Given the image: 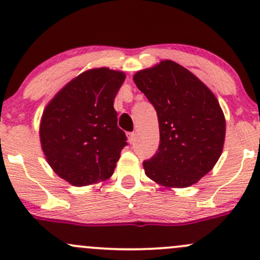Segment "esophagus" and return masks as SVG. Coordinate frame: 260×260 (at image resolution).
Listing matches in <instances>:
<instances>
[{
	"mask_svg": "<svg viewBox=\"0 0 260 260\" xmlns=\"http://www.w3.org/2000/svg\"><path fill=\"white\" fill-rule=\"evenodd\" d=\"M134 140H136V133H128V143H129V144H133Z\"/></svg>",
	"mask_w": 260,
	"mask_h": 260,
	"instance_id": "obj_1",
	"label": "esophagus"
}]
</instances>
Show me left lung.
<instances>
[{"label": "left lung", "mask_w": 260, "mask_h": 260, "mask_svg": "<svg viewBox=\"0 0 260 260\" xmlns=\"http://www.w3.org/2000/svg\"><path fill=\"white\" fill-rule=\"evenodd\" d=\"M133 80L159 120V149L143 162L145 175L169 188L197 183L215 166L225 142V116L215 95L170 59L139 71Z\"/></svg>", "instance_id": "8db88e82"}]
</instances>
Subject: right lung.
<instances>
[{
  "label": "right lung",
  "mask_w": 260,
  "mask_h": 260,
  "mask_svg": "<svg viewBox=\"0 0 260 260\" xmlns=\"http://www.w3.org/2000/svg\"><path fill=\"white\" fill-rule=\"evenodd\" d=\"M123 72L101 67L71 80L45 107L41 148L56 175L77 187L110 178L127 145L113 100Z\"/></svg>",
  "instance_id": "add662e5"
}]
</instances>
